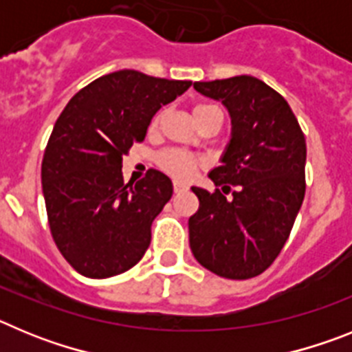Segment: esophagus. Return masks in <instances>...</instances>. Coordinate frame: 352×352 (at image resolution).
I'll return each instance as SVG.
<instances>
[{"instance_id": "obj_1", "label": "esophagus", "mask_w": 352, "mask_h": 352, "mask_svg": "<svg viewBox=\"0 0 352 352\" xmlns=\"http://www.w3.org/2000/svg\"><path fill=\"white\" fill-rule=\"evenodd\" d=\"M185 190H186L185 183L174 182V192H176V194H182V192H185Z\"/></svg>"}]
</instances>
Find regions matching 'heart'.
I'll return each mask as SVG.
<instances>
[{
    "instance_id": "b5f03b06",
    "label": "heart",
    "mask_w": 352,
    "mask_h": 352,
    "mask_svg": "<svg viewBox=\"0 0 352 352\" xmlns=\"http://www.w3.org/2000/svg\"><path fill=\"white\" fill-rule=\"evenodd\" d=\"M211 107V105L201 104L194 107V114L201 113L204 109ZM158 121H160V114L153 118L151 121V126H157ZM158 164L166 173H169L170 176H174L176 179H188L194 174V170L197 169L199 160L194 157V155L186 153V151H182V149H170V151H166L158 157Z\"/></svg>"
}]
</instances>
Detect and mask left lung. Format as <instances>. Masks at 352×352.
I'll return each instance as SVG.
<instances>
[{"label": "left lung", "mask_w": 352, "mask_h": 352, "mask_svg": "<svg viewBox=\"0 0 352 352\" xmlns=\"http://www.w3.org/2000/svg\"><path fill=\"white\" fill-rule=\"evenodd\" d=\"M195 91L222 102L231 139L210 170V194L192 186L197 213L188 219L194 257L214 275L247 280L272 266L291 234L305 197L307 144L282 95L252 76L194 82Z\"/></svg>", "instance_id": "left-lung-1"}]
</instances>
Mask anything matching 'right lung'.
Instances as JSON below:
<instances>
[{"mask_svg":"<svg viewBox=\"0 0 352 352\" xmlns=\"http://www.w3.org/2000/svg\"><path fill=\"white\" fill-rule=\"evenodd\" d=\"M138 70L98 77L72 96L52 129L42 190L56 247L80 275L109 278L139 263L151 222L173 195L160 170L123 183V155L142 142L162 105L190 88Z\"/></svg>","mask_w":352,"mask_h":352,"instance_id":"right-lung-1","label":"right lung"}]
</instances>
